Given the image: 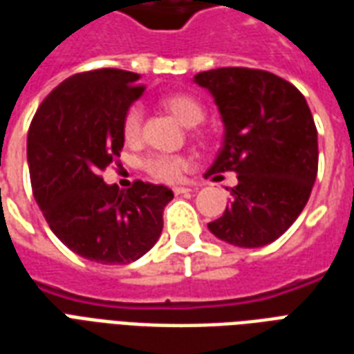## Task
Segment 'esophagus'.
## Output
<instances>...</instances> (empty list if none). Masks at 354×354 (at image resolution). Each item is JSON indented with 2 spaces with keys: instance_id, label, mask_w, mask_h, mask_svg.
<instances>
[{
  "instance_id": "34e87169",
  "label": "esophagus",
  "mask_w": 354,
  "mask_h": 354,
  "mask_svg": "<svg viewBox=\"0 0 354 354\" xmlns=\"http://www.w3.org/2000/svg\"><path fill=\"white\" fill-rule=\"evenodd\" d=\"M172 192L176 193V195H184V193H189L193 192L189 185H176V187H172Z\"/></svg>"
}]
</instances>
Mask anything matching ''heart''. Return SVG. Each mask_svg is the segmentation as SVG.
Returning a JSON list of instances; mask_svg holds the SVG:
<instances>
[{
	"label": "heart",
	"mask_w": 354,
	"mask_h": 354,
	"mask_svg": "<svg viewBox=\"0 0 354 354\" xmlns=\"http://www.w3.org/2000/svg\"><path fill=\"white\" fill-rule=\"evenodd\" d=\"M161 104L184 127H195L205 117L203 104L192 94H170V96L162 98ZM140 131H142V109L138 106H132L124 113L123 119V134L127 142H136L140 138ZM187 167H189V161L185 159L184 155L155 153L149 155L146 159V170L149 172V176L159 180V182H167V184H172V182L180 180L182 172Z\"/></svg>",
	"instance_id": "b5f03b06"
}]
</instances>
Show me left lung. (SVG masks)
<instances>
[{
  "mask_svg": "<svg viewBox=\"0 0 354 354\" xmlns=\"http://www.w3.org/2000/svg\"><path fill=\"white\" fill-rule=\"evenodd\" d=\"M193 81L212 94L223 123V144L205 176L233 170L239 180L208 230L241 248L269 245L301 214L317 178L311 109L292 83L263 70L218 68Z\"/></svg>",
  "mask_w": 354,
  "mask_h": 354,
  "instance_id": "1",
  "label": "left lung"
}]
</instances>
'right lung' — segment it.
<instances>
[{"mask_svg":"<svg viewBox=\"0 0 354 354\" xmlns=\"http://www.w3.org/2000/svg\"><path fill=\"white\" fill-rule=\"evenodd\" d=\"M138 73L104 68L75 73L41 102L28 131V167L37 205L72 252L96 263H131L149 252L174 193L102 180L124 144L123 119L144 87Z\"/></svg>","mask_w":354,"mask_h":354,"instance_id":"1","label":"right lung"}]
</instances>
